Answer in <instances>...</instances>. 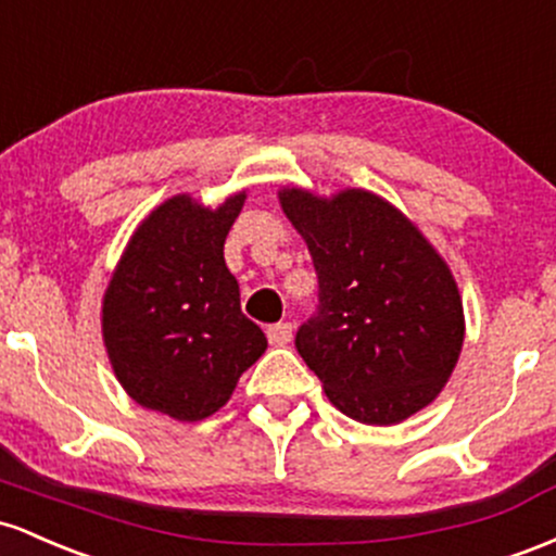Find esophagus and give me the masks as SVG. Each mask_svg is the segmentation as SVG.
Listing matches in <instances>:
<instances>
[{
    "mask_svg": "<svg viewBox=\"0 0 556 556\" xmlns=\"http://www.w3.org/2000/svg\"><path fill=\"white\" fill-rule=\"evenodd\" d=\"M267 341L273 346H286L291 341V323H276L267 328Z\"/></svg>",
    "mask_w": 556,
    "mask_h": 556,
    "instance_id": "1",
    "label": "esophagus"
}]
</instances>
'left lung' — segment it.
<instances>
[{"label": "left lung", "mask_w": 556, "mask_h": 556, "mask_svg": "<svg viewBox=\"0 0 556 556\" xmlns=\"http://www.w3.org/2000/svg\"><path fill=\"white\" fill-rule=\"evenodd\" d=\"M280 207L307 241L317 312L296 352L333 407L367 426H394L428 407L465 341L457 280L394 204L365 189L330 199L280 189Z\"/></svg>", "instance_id": "left-lung-1"}]
</instances>
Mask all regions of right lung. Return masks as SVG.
Here are the masks:
<instances>
[{"mask_svg": "<svg viewBox=\"0 0 556 556\" xmlns=\"http://www.w3.org/2000/svg\"><path fill=\"white\" fill-rule=\"evenodd\" d=\"M244 199L239 191L217 210L189 194L162 202L134 230L104 291L115 378L134 402L173 420L215 415L267 349L223 257Z\"/></svg>", "mask_w": 556, "mask_h": 556, "instance_id": "1", "label": "right lung"}]
</instances>
